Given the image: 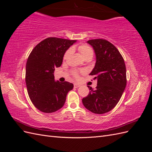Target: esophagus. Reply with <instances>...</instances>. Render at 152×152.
<instances>
[{
  "label": "esophagus",
  "mask_w": 152,
  "mask_h": 152,
  "mask_svg": "<svg viewBox=\"0 0 152 152\" xmlns=\"http://www.w3.org/2000/svg\"><path fill=\"white\" fill-rule=\"evenodd\" d=\"M80 86V85L79 84H77V83H75L74 84V87H75V88H78V87H79Z\"/></svg>",
  "instance_id": "esophagus-1"
}]
</instances>
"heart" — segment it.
Wrapping results in <instances>:
<instances>
[{
  "instance_id": "1",
  "label": "heart",
  "mask_w": 152,
  "mask_h": 152,
  "mask_svg": "<svg viewBox=\"0 0 152 152\" xmlns=\"http://www.w3.org/2000/svg\"><path fill=\"white\" fill-rule=\"evenodd\" d=\"M78 50L80 52L81 56L83 57L84 59H86L87 58L91 57L92 58L93 56V50L92 49V48L91 47H89V45H80L78 48ZM72 49H68V50H66V52L65 53V55H64V59H66L70 54L72 53ZM82 72H84V71H82ZM72 74L75 77L77 78L79 77V73L77 71H73L72 72Z\"/></svg>"
}]
</instances>
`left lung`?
<instances>
[{
	"label": "left lung",
	"instance_id": "1",
	"mask_svg": "<svg viewBox=\"0 0 152 152\" xmlns=\"http://www.w3.org/2000/svg\"><path fill=\"white\" fill-rule=\"evenodd\" d=\"M94 50L96 64L91 75H95L96 89L88 86L89 94L82 103L94 113L103 114L112 110L125 90L126 68L123 57L114 45L104 39H92L87 42Z\"/></svg>",
	"mask_w": 152,
	"mask_h": 152
}]
</instances>
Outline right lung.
<instances>
[{
	"label": "right lung",
	"mask_w": 152,
	"mask_h": 152,
	"mask_svg": "<svg viewBox=\"0 0 152 152\" xmlns=\"http://www.w3.org/2000/svg\"><path fill=\"white\" fill-rule=\"evenodd\" d=\"M75 40L49 37L31 50L26 65L25 82L32 103L40 111L53 113L61 108L73 84L54 80L55 68L62 64L66 50Z\"/></svg>",
	"instance_id": "add662e5"
}]
</instances>
